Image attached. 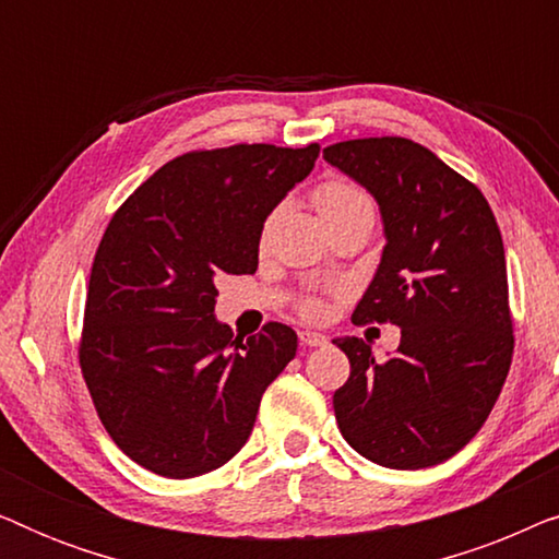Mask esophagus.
<instances>
[{"instance_id": "esophagus-1", "label": "esophagus", "mask_w": 559, "mask_h": 559, "mask_svg": "<svg viewBox=\"0 0 559 559\" xmlns=\"http://www.w3.org/2000/svg\"><path fill=\"white\" fill-rule=\"evenodd\" d=\"M297 335H300V343H302V346H310V348H316V346H325V343H328V338H325L323 333L308 331V328H305V331H300Z\"/></svg>"}]
</instances>
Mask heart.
Returning a JSON list of instances; mask_svg holds the SVG:
<instances>
[{
	"mask_svg": "<svg viewBox=\"0 0 559 559\" xmlns=\"http://www.w3.org/2000/svg\"><path fill=\"white\" fill-rule=\"evenodd\" d=\"M312 203H316L320 218L328 221L338 216V213H346L350 209H356V205H366L371 201L369 195L356 186V182L343 180V178H331V180H323L316 190H312ZM266 228H270V224L262 228V241L266 239ZM300 312L305 318H323L325 302L316 295H308L300 300Z\"/></svg>",
	"mask_w": 559,
	"mask_h": 559,
	"instance_id": "heart-1",
	"label": "heart"
}]
</instances>
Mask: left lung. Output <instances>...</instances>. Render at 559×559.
I'll return each instance as SVG.
<instances>
[{"mask_svg": "<svg viewBox=\"0 0 559 559\" xmlns=\"http://www.w3.org/2000/svg\"><path fill=\"white\" fill-rule=\"evenodd\" d=\"M323 157L377 198L386 247L354 323L402 328L377 361L364 338H335L350 377L333 394L356 453L396 471L430 468L468 445L499 400L514 354L507 257L484 193L423 144L366 136Z\"/></svg>", "mask_w": 559, "mask_h": 559, "instance_id": "obj_1", "label": "left lung"}]
</instances>
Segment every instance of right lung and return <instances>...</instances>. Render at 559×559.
<instances>
[{
    "label": "right lung",
    "mask_w": 559,
    "mask_h": 559,
    "mask_svg": "<svg viewBox=\"0 0 559 559\" xmlns=\"http://www.w3.org/2000/svg\"><path fill=\"white\" fill-rule=\"evenodd\" d=\"M318 155L316 142L186 152L111 216L91 266L79 364L106 432L142 468L195 478L249 440L297 335L285 323L234 335L213 316L216 285L257 272L266 216Z\"/></svg>",
    "instance_id": "1"
}]
</instances>
